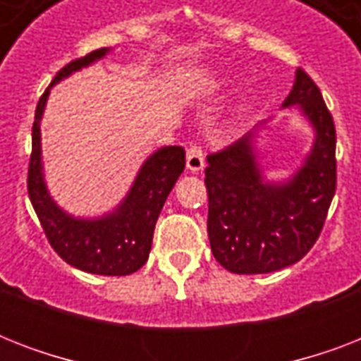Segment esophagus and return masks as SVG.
<instances>
[{
  "label": "esophagus",
  "mask_w": 361,
  "mask_h": 361,
  "mask_svg": "<svg viewBox=\"0 0 361 361\" xmlns=\"http://www.w3.org/2000/svg\"><path fill=\"white\" fill-rule=\"evenodd\" d=\"M187 169L191 172H200L204 169V149L198 142H192L187 147Z\"/></svg>",
  "instance_id": "1"
}]
</instances>
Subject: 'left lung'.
Segmentation results:
<instances>
[{
	"instance_id": "left-lung-1",
	"label": "left lung",
	"mask_w": 361,
	"mask_h": 361,
	"mask_svg": "<svg viewBox=\"0 0 361 361\" xmlns=\"http://www.w3.org/2000/svg\"><path fill=\"white\" fill-rule=\"evenodd\" d=\"M300 104L314 129L313 149L292 180L264 183L252 138L209 153L208 236L215 260L232 274H271L302 260L319 240L336 195V125L319 86L303 69L283 106Z\"/></svg>"
}]
</instances>
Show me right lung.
<instances>
[{
    "label": "right lung",
    "instance_id": "add662e5",
    "mask_svg": "<svg viewBox=\"0 0 361 361\" xmlns=\"http://www.w3.org/2000/svg\"><path fill=\"white\" fill-rule=\"evenodd\" d=\"M109 52L99 48L84 58L73 59L42 93L31 130V157L27 170V192L37 217L52 249L75 268L97 275H129L146 264L152 249L153 231L164 200L185 169V149L161 147L142 164L135 183L121 206L101 219H75L56 206L44 185L41 166V116L50 87L71 73L97 61Z\"/></svg>",
    "mask_w": 361,
    "mask_h": 361
}]
</instances>
